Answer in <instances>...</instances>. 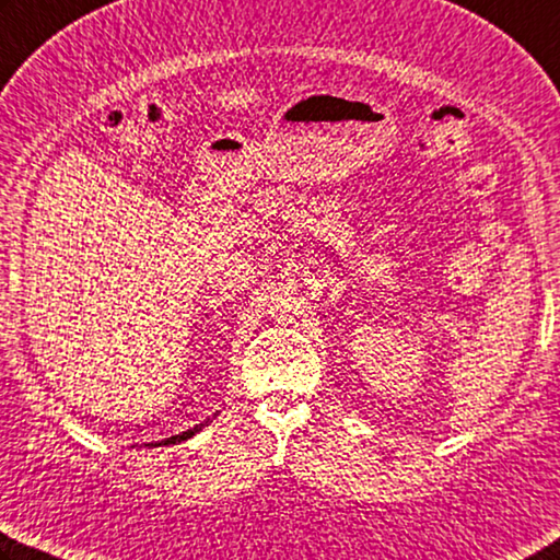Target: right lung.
I'll return each mask as SVG.
<instances>
[{
	"label": "right lung",
	"instance_id": "right-lung-1",
	"mask_svg": "<svg viewBox=\"0 0 560 560\" xmlns=\"http://www.w3.org/2000/svg\"><path fill=\"white\" fill-rule=\"evenodd\" d=\"M210 423V419L208 421H202V423H198V425H192V429H188V431H183V433H178V435H171V439H164V441H159V443H149V445H176V443H180V441H188V439H192V435L196 433H200L202 429H206V425Z\"/></svg>",
	"mask_w": 560,
	"mask_h": 560
}]
</instances>
